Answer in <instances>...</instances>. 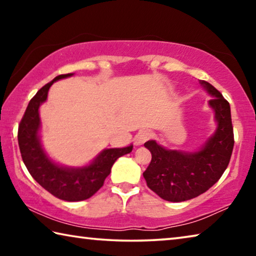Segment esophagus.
<instances>
[{
	"mask_svg": "<svg viewBox=\"0 0 256 256\" xmlns=\"http://www.w3.org/2000/svg\"><path fill=\"white\" fill-rule=\"evenodd\" d=\"M150 136L151 133L149 131H144V130H142V131H138L136 133V136H134V144H136V146L144 144L146 140H149Z\"/></svg>",
	"mask_w": 256,
	"mask_h": 256,
	"instance_id": "esophagus-1",
	"label": "esophagus"
}]
</instances>
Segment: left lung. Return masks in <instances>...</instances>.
<instances>
[{
	"mask_svg": "<svg viewBox=\"0 0 256 256\" xmlns=\"http://www.w3.org/2000/svg\"><path fill=\"white\" fill-rule=\"evenodd\" d=\"M212 99L216 128L198 151L170 150L154 140L146 142L152 158L144 172L146 185L170 202H183L196 198L214 185L229 164L234 148V132L229 102L214 86L200 81Z\"/></svg>",
	"mask_w": 256,
	"mask_h": 256,
	"instance_id": "1",
	"label": "left lung"
}]
</instances>
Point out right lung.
Returning a JSON list of instances; mask_svg holds the SVG:
<instances>
[{"mask_svg":"<svg viewBox=\"0 0 256 256\" xmlns=\"http://www.w3.org/2000/svg\"><path fill=\"white\" fill-rule=\"evenodd\" d=\"M72 76L73 73L58 76L38 90L29 102L18 130L21 157L30 175L54 196L68 202L84 201L92 196L104 185L116 160L133 149L132 144L105 149L92 162L81 167L63 166L50 158L40 141V107L46 102L48 90L55 81Z\"/></svg>","mask_w":256,"mask_h":256,"instance_id":"right-lung-1","label":"right lung"}]
</instances>
